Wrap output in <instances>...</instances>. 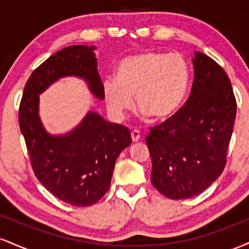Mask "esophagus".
Returning a JSON list of instances; mask_svg holds the SVG:
<instances>
[{
	"label": "esophagus",
	"mask_w": 249,
	"mask_h": 249,
	"mask_svg": "<svg viewBox=\"0 0 249 249\" xmlns=\"http://www.w3.org/2000/svg\"><path fill=\"white\" fill-rule=\"evenodd\" d=\"M139 138H141V132L138 130H132L131 131V139H132L133 142H138Z\"/></svg>",
	"instance_id": "34e87169"
}]
</instances>
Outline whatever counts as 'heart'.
Instances as JSON below:
<instances>
[{"instance_id": "1", "label": "heart", "mask_w": 249, "mask_h": 249, "mask_svg": "<svg viewBox=\"0 0 249 249\" xmlns=\"http://www.w3.org/2000/svg\"><path fill=\"white\" fill-rule=\"evenodd\" d=\"M188 85L190 70L181 55L145 51L119 63L116 78L104 81L103 96L116 121H123L132 108V96L142 116L165 121L182 107Z\"/></svg>"}]
</instances>
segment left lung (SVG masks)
Instances as JSON below:
<instances>
[{
  "mask_svg": "<svg viewBox=\"0 0 249 249\" xmlns=\"http://www.w3.org/2000/svg\"><path fill=\"white\" fill-rule=\"evenodd\" d=\"M193 67L187 102L146 137L151 182L174 200L192 198L219 178L236 116L235 96L225 70L199 51Z\"/></svg>",
  "mask_w": 249,
  "mask_h": 249,
  "instance_id": "obj_1",
  "label": "left lung"
}]
</instances>
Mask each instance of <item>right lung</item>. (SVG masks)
Returning a JSON list of instances; mask_svg holds the SVG:
<instances>
[{
  "instance_id": "add662e5",
  "label": "right lung",
  "mask_w": 249,
  "mask_h": 249,
  "mask_svg": "<svg viewBox=\"0 0 249 249\" xmlns=\"http://www.w3.org/2000/svg\"><path fill=\"white\" fill-rule=\"evenodd\" d=\"M95 49L70 45L43 62L25 84L18 111L36 178L59 200L77 207L96 204L107 192L116 159L131 145L130 130L90 111L71 132L51 136L39 119V93L62 77L76 76L88 82L97 98H104Z\"/></svg>"
}]
</instances>
